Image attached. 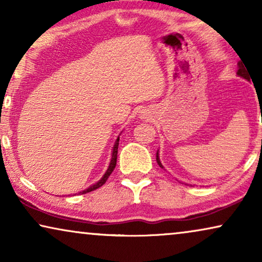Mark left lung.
<instances>
[{
  "label": "left lung",
  "mask_w": 262,
  "mask_h": 262,
  "mask_svg": "<svg viewBox=\"0 0 262 262\" xmlns=\"http://www.w3.org/2000/svg\"><path fill=\"white\" fill-rule=\"evenodd\" d=\"M237 75L238 76H241V77H243V78H246V80H250V75L248 74V70H246V68H243V64L239 62L238 63V70H237ZM156 161H157V163H159V166L161 167V168H163V166L162 164H161V162H160V159H159V152L156 154Z\"/></svg>",
  "instance_id": "8db88e82"
}]
</instances>
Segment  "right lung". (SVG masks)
I'll list each match as a JSON object with an SVG mask.
<instances>
[{
    "label": "right lung",
    "mask_w": 262,
    "mask_h": 262,
    "mask_svg": "<svg viewBox=\"0 0 262 262\" xmlns=\"http://www.w3.org/2000/svg\"><path fill=\"white\" fill-rule=\"evenodd\" d=\"M118 145H119V137L117 138L116 141V144H114V148H113V154H112V160H111V163H110V167L108 169H107V171L105 173V175H103L102 179L100 181L96 182L95 185L91 186V187H88L87 189H84L83 192H80L82 193V194H85V193L88 192H92V191H95L96 188L101 187L102 185H105V182L107 181V179L110 178V175L112 174V171L114 170V168H116V164H117V156H118Z\"/></svg>",
    "instance_id": "right-lung-1"
}]
</instances>
